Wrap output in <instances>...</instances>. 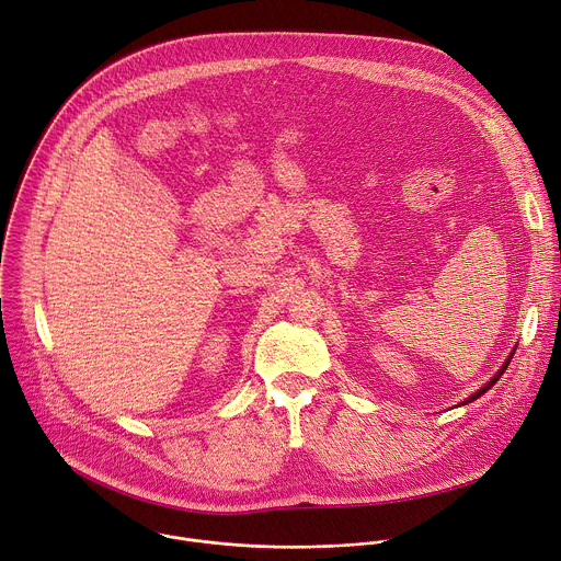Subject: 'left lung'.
<instances>
[{"mask_svg": "<svg viewBox=\"0 0 561 561\" xmlns=\"http://www.w3.org/2000/svg\"><path fill=\"white\" fill-rule=\"evenodd\" d=\"M513 355H515V348H513V353H511V355H508V357H506V362H504V364H502V368H500V370H497V373H495V375H493V377H491V381H489V383H484V386H482V388H479V390H477V392H472V394H470V397H466V399H463V402H459V404H461V407H463V404H468V402H474V399H477V397H482V394H484V392H486V390H489V388H491V386H495V383H497V381H500V377H502V375H504V370H506V368H508V364H511V359H513Z\"/></svg>", "mask_w": 561, "mask_h": 561, "instance_id": "obj_1", "label": "left lung"}]
</instances>
